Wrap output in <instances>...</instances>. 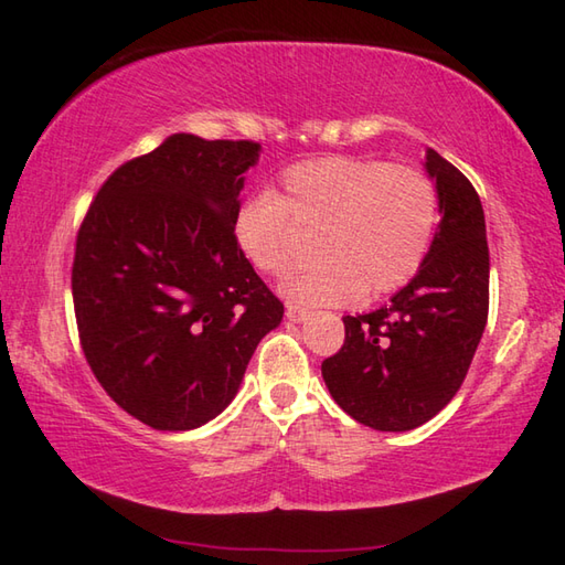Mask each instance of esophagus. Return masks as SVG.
Segmentation results:
<instances>
[{"label":"esophagus","mask_w":565,"mask_h":565,"mask_svg":"<svg viewBox=\"0 0 565 565\" xmlns=\"http://www.w3.org/2000/svg\"><path fill=\"white\" fill-rule=\"evenodd\" d=\"M286 318H289V321H294V323H301V321H306V318H309V311L301 309V306L289 303V306H286Z\"/></svg>","instance_id":"esophagus-1"}]
</instances>
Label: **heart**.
I'll use <instances>...</instances> for the list:
<instances>
[{
    "instance_id": "obj_1",
    "label": "heart",
    "mask_w": 565,
    "mask_h": 565,
    "mask_svg": "<svg viewBox=\"0 0 565 565\" xmlns=\"http://www.w3.org/2000/svg\"><path fill=\"white\" fill-rule=\"evenodd\" d=\"M284 198L256 192L232 217V237L256 271L274 279L301 259L299 230H321L323 262L286 284L309 306L377 299L405 286L433 244L439 202L423 170L331 156L296 162L281 175Z\"/></svg>"
}]
</instances>
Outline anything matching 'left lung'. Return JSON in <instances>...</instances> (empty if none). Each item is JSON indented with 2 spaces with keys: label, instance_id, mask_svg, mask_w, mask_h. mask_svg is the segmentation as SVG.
<instances>
[{
  "label": "left lung",
  "instance_id": "1",
  "mask_svg": "<svg viewBox=\"0 0 565 565\" xmlns=\"http://www.w3.org/2000/svg\"><path fill=\"white\" fill-rule=\"evenodd\" d=\"M443 220L419 271L387 306L345 316L341 351L321 363L328 393L381 433L425 425L457 395L489 313V247L479 194L427 148Z\"/></svg>",
  "mask_w": 565,
  "mask_h": 565
}]
</instances>
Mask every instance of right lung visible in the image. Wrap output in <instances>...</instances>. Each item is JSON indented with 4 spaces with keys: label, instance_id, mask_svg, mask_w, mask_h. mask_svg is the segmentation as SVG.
<instances>
[{
    "label": "right lung",
    "instance_id": "1",
    "mask_svg": "<svg viewBox=\"0 0 565 565\" xmlns=\"http://www.w3.org/2000/svg\"><path fill=\"white\" fill-rule=\"evenodd\" d=\"M252 140L175 132L120 166L76 237L74 311L96 381L152 429H194L232 403L284 318L232 237Z\"/></svg>",
    "mask_w": 565,
    "mask_h": 565
}]
</instances>
